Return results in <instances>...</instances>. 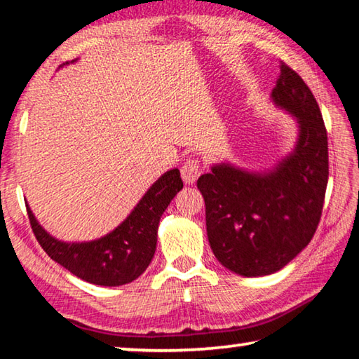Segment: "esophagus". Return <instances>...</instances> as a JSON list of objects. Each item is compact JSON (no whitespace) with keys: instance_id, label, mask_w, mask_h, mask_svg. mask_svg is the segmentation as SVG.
Instances as JSON below:
<instances>
[{"instance_id":"1","label":"esophagus","mask_w":359,"mask_h":359,"mask_svg":"<svg viewBox=\"0 0 359 359\" xmlns=\"http://www.w3.org/2000/svg\"><path fill=\"white\" fill-rule=\"evenodd\" d=\"M180 172H182V179H184L185 184L193 185L194 182L198 180L199 175H201V166H199V161L194 160V158H191V160H187L184 163V166H182Z\"/></svg>"}]
</instances>
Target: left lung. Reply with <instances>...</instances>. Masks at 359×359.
I'll return each instance as SVG.
<instances>
[{"label": "left lung", "mask_w": 359, "mask_h": 359, "mask_svg": "<svg viewBox=\"0 0 359 359\" xmlns=\"http://www.w3.org/2000/svg\"><path fill=\"white\" fill-rule=\"evenodd\" d=\"M271 101L296 121L293 150L261 171L222 161L198 179L212 252L242 277L274 274L307 247L318 226L330 174L320 107L287 65L280 66Z\"/></svg>", "instance_id": "obj_1"}]
</instances>
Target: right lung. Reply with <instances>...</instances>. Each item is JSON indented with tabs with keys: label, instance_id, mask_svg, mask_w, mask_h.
Here are the masks:
<instances>
[{
	"label": "right lung",
	"instance_id": "add662e5",
	"mask_svg": "<svg viewBox=\"0 0 359 359\" xmlns=\"http://www.w3.org/2000/svg\"><path fill=\"white\" fill-rule=\"evenodd\" d=\"M74 62L77 60L71 63ZM182 188L184 182L179 169L166 171L151 184L117 228L87 242H65L53 238L36 220L28 203L27 210L36 239L53 261L88 283L120 287L136 280L149 267L156 250L160 218Z\"/></svg>",
	"mask_w": 359,
	"mask_h": 359
}]
</instances>
